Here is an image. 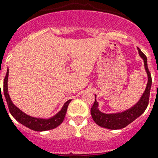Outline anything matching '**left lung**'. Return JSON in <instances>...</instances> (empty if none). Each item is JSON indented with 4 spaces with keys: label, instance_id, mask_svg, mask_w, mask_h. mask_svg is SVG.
Instances as JSON below:
<instances>
[{
    "label": "left lung",
    "instance_id": "8db88e82",
    "mask_svg": "<svg viewBox=\"0 0 158 158\" xmlns=\"http://www.w3.org/2000/svg\"><path fill=\"white\" fill-rule=\"evenodd\" d=\"M138 48V52L144 63V68H145L146 73L148 75V83L143 95L140 97V99L136 104H135L132 107L125 110L123 112L114 113V114H105L101 112L99 110L98 106L99 104L95 98V101L92 109H91V114L94 122L98 126L101 127L107 128L110 130H118L122 128L125 127L130 123H131L134 120L139 118L140 115L144 112L147 106L148 105L149 101V94L151 85H152V77L150 74L148 68V63H147V57L141 50Z\"/></svg>",
    "mask_w": 158,
    "mask_h": 158
}]
</instances>
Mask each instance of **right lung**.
Listing matches in <instances>:
<instances>
[{
  "instance_id": "right-lung-1",
  "label": "right lung",
  "mask_w": 158,
  "mask_h": 158,
  "mask_svg": "<svg viewBox=\"0 0 158 158\" xmlns=\"http://www.w3.org/2000/svg\"><path fill=\"white\" fill-rule=\"evenodd\" d=\"M8 77L9 69L7 70L5 79H4V95H5V97H6V101L7 102V105H8L10 114L19 123H20L27 127L30 128L31 130L35 131H44L54 129L63 122L64 118L66 116L67 107L70 101H71V100H68L66 103L64 104L61 110L57 114H56L54 116L51 117L49 118H41L31 117L25 114L20 109L18 108L10 99V97L8 92Z\"/></svg>"
}]
</instances>
